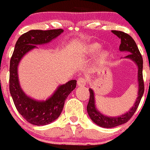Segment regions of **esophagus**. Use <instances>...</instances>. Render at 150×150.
<instances>
[{
    "label": "esophagus",
    "mask_w": 150,
    "mask_h": 150,
    "mask_svg": "<svg viewBox=\"0 0 150 150\" xmlns=\"http://www.w3.org/2000/svg\"><path fill=\"white\" fill-rule=\"evenodd\" d=\"M77 83H78V86H86V80L84 78H79L78 80V81H77Z\"/></svg>",
    "instance_id": "1"
}]
</instances>
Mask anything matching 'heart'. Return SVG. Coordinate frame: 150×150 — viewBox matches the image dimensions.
Masks as SVG:
<instances>
[{"label": "heart", "mask_w": 150, "mask_h": 150, "mask_svg": "<svg viewBox=\"0 0 150 150\" xmlns=\"http://www.w3.org/2000/svg\"><path fill=\"white\" fill-rule=\"evenodd\" d=\"M100 49H101V45L100 44H99L98 43H92L90 44H89V45L86 46V53L89 54V55H93V54L98 52L100 50ZM110 54H111V53H110V50H105L100 53V54H99V58H100V60L101 61H106V60L110 58Z\"/></svg>", "instance_id": "b5f03b06"}]
</instances>
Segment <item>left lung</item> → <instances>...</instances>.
<instances>
[{"instance_id": "1", "label": "left lung", "mask_w": 150, "mask_h": 150, "mask_svg": "<svg viewBox=\"0 0 150 150\" xmlns=\"http://www.w3.org/2000/svg\"><path fill=\"white\" fill-rule=\"evenodd\" d=\"M112 32L113 34H115L121 39V44L119 47L120 51L127 52L129 53L126 56L125 58L132 60L138 67V97L135 100L133 107L127 112L120 116H117V117H109V116H106L100 113L98 110L96 108V101H95V93L92 89H89L90 96H89V103H88L87 107H86L88 115L91 120L95 124L103 127V128H112V127H117V126L127 123L136 111L143 94H144V80H143V58L135 40L128 34L121 32V31L112 30Z\"/></svg>"}]
</instances>
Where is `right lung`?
I'll list each match as a JSON object with an SVG mask.
<instances>
[{"instance_id":"right-lung-1","label":"right lung","mask_w":150,"mask_h":150,"mask_svg":"<svg viewBox=\"0 0 150 150\" xmlns=\"http://www.w3.org/2000/svg\"><path fill=\"white\" fill-rule=\"evenodd\" d=\"M64 30H30L22 35L15 43V50L9 67V91L18 112L25 120L33 125L44 126L55 121L60 116L64 102L68 96L76 87V80H71L60 85L52 95L46 100L33 99L26 95L19 83L18 67L23 56L58 37Z\"/></svg>"}]
</instances>
